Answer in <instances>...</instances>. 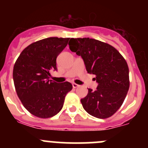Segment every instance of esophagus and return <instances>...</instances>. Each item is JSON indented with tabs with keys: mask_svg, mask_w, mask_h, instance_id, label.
<instances>
[{
	"mask_svg": "<svg viewBox=\"0 0 148 148\" xmlns=\"http://www.w3.org/2000/svg\"><path fill=\"white\" fill-rule=\"evenodd\" d=\"M72 86H73V87H74V88H77V87H79V85L77 84H75V83H73Z\"/></svg>",
	"mask_w": 148,
	"mask_h": 148,
	"instance_id": "obj_1",
	"label": "esophagus"
}]
</instances>
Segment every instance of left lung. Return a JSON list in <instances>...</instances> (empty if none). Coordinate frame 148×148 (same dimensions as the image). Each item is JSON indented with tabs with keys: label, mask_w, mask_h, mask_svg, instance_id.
<instances>
[{
	"label": "left lung",
	"mask_w": 148,
	"mask_h": 148,
	"mask_svg": "<svg viewBox=\"0 0 148 148\" xmlns=\"http://www.w3.org/2000/svg\"><path fill=\"white\" fill-rule=\"evenodd\" d=\"M70 50L81 56L89 74L95 75L97 90L88 89L81 99L84 109L93 117L106 119L122 106L130 87L129 68L112 46L89 38H71Z\"/></svg>",
	"instance_id": "8db88e82"
}]
</instances>
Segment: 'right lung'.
<instances>
[{
	"label": "right lung",
	"mask_w": 148,
	"mask_h": 148,
	"mask_svg": "<svg viewBox=\"0 0 148 148\" xmlns=\"http://www.w3.org/2000/svg\"><path fill=\"white\" fill-rule=\"evenodd\" d=\"M70 38L50 37L25 48L13 66L16 93L23 107L33 115L49 118L61 111L65 97L72 89L68 82L56 83L49 79L56 71V57Z\"/></svg>",
	"instance_id": "1"
}]
</instances>
